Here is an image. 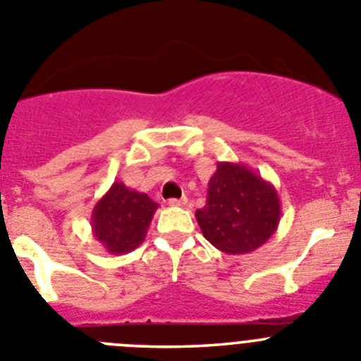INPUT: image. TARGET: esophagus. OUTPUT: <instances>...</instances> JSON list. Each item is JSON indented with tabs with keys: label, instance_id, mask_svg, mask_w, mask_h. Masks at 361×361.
Segmentation results:
<instances>
[{
	"label": "esophagus",
	"instance_id": "esophagus-1",
	"mask_svg": "<svg viewBox=\"0 0 361 361\" xmlns=\"http://www.w3.org/2000/svg\"><path fill=\"white\" fill-rule=\"evenodd\" d=\"M187 204V197H180V200H169V207H183Z\"/></svg>",
	"mask_w": 361,
	"mask_h": 361
}]
</instances>
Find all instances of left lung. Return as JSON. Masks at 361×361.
I'll return each mask as SVG.
<instances>
[{
    "mask_svg": "<svg viewBox=\"0 0 361 361\" xmlns=\"http://www.w3.org/2000/svg\"><path fill=\"white\" fill-rule=\"evenodd\" d=\"M281 201L274 185L247 165L219 161L207 204L196 212L203 237L226 255L257 251L276 233Z\"/></svg>",
    "mask_w": 361,
    "mask_h": 361,
    "instance_id": "obj_1",
    "label": "left lung"
}]
</instances>
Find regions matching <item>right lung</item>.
<instances>
[{
	"instance_id": "obj_1",
	"label": "right lung",
	"mask_w": 361,
	"mask_h": 361,
	"mask_svg": "<svg viewBox=\"0 0 361 361\" xmlns=\"http://www.w3.org/2000/svg\"><path fill=\"white\" fill-rule=\"evenodd\" d=\"M158 204L144 192L114 181L92 210L90 226L101 247L110 255H126L144 242Z\"/></svg>"
}]
</instances>
